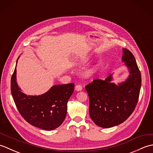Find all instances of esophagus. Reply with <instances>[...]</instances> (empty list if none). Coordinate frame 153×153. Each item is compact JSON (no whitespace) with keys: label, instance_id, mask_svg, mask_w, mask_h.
Masks as SVG:
<instances>
[{"label":"esophagus","instance_id":"1","mask_svg":"<svg viewBox=\"0 0 153 153\" xmlns=\"http://www.w3.org/2000/svg\"><path fill=\"white\" fill-rule=\"evenodd\" d=\"M75 89H76V91H79L82 90L83 87H82V85H80V84H77V85L76 86V87H75Z\"/></svg>","mask_w":153,"mask_h":153}]
</instances>
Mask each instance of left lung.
<instances>
[{
    "mask_svg": "<svg viewBox=\"0 0 153 153\" xmlns=\"http://www.w3.org/2000/svg\"><path fill=\"white\" fill-rule=\"evenodd\" d=\"M123 62L129 76L124 82L112 83V75L105 80L95 79L85 86L89 97V116L96 125L112 128L128 119L137 105L141 85V76L134 55L123 48Z\"/></svg>",
    "mask_w": 153,
    "mask_h": 153,
    "instance_id": "8db88e82",
    "label": "left lung"
}]
</instances>
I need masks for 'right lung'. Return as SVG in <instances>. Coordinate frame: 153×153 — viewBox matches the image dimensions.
Listing matches in <instances>:
<instances>
[{
    "label": "right lung",
    "mask_w": 153,
    "mask_h": 153,
    "mask_svg": "<svg viewBox=\"0 0 153 153\" xmlns=\"http://www.w3.org/2000/svg\"><path fill=\"white\" fill-rule=\"evenodd\" d=\"M74 91L72 83L54 85L41 95H27L16 82V66L11 77V93L19 114L31 125L45 130H53L62 123Z\"/></svg>",
    "instance_id": "obj_1"
}]
</instances>
